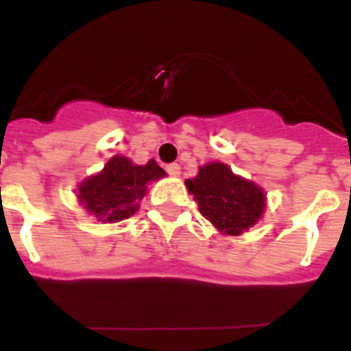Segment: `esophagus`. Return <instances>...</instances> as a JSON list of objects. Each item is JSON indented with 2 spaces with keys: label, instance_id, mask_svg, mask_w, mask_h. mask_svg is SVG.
<instances>
[{
  "label": "esophagus",
  "instance_id": "34e87169",
  "mask_svg": "<svg viewBox=\"0 0 351 351\" xmlns=\"http://www.w3.org/2000/svg\"><path fill=\"white\" fill-rule=\"evenodd\" d=\"M165 169H167V173H169L171 176L180 175V165H178V164H169L167 167H165Z\"/></svg>",
  "mask_w": 351,
  "mask_h": 351
}]
</instances>
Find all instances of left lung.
Wrapping results in <instances>:
<instances>
[{"mask_svg": "<svg viewBox=\"0 0 351 351\" xmlns=\"http://www.w3.org/2000/svg\"><path fill=\"white\" fill-rule=\"evenodd\" d=\"M186 186L202 217L224 234H242L261 220L266 195L255 182L234 175L230 165L209 162Z\"/></svg>", "mask_w": 351, "mask_h": 351, "instance_id": "1", "label": "left lung"}]
</instances>
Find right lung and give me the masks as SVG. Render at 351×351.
<instances>
[{"label": "right lung", "mask_w": 351, "mask_h": 351, "mask_svg": "<svg viewBox=\"0 0 351 351\" xmlns=\"http://www.w3.org/2000/svg\"><path fill=\"white\" fill-rule=\"evenodd\" d=\"M165 176L154 160L145 165L132 164L127 156H112L106 167L78 186V200L100 222H120L136 213L147 184Z\"/></svg>", "instance_id": "1"}]
</instances>
